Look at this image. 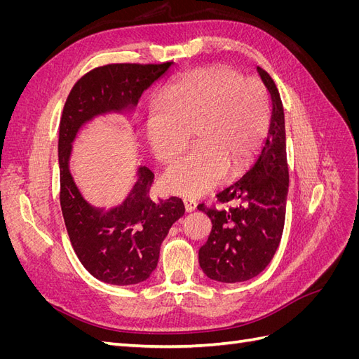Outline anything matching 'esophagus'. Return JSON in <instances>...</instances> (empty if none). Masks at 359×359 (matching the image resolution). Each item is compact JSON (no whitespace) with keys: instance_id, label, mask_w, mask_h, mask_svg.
I'll list each match as a JSON object with an SVG mask.
<instances>
[{"instance_id":"esophagus-1","label":"esophagus","mask_w":359,"mask_h":359,"mask_svg":"<svg viewBox=\"0 0 359 359\" xmlns=\"http://www.w3.org/2000/svg\"><path fill=\"white\" fill-rule=\"evenodd\" d=\"M184 206H186V211H187V212H191V211L196 210L198 203H196V201H194V199L187 198V199H184Z\"/></svg>"}]
</instances>
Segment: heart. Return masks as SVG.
<instances>
[{
  "label": "heart",
  "mask_w": 359,
  "mask_h": 359,
  "mask_svg": "<svg viewBox=\"0 0 359 359\" xmlns=\"http://www.w3.org/2000/svg\"><path fill=\"white\" fill-rule=\"evenodd\" d=\"M271 124V103L264 83L243 78L224 64L189 72L163 91L147 118V137L165 165L194 147L166 170L163 186L173 194L198 198L240 173L262 148Z\"/></svg>",
  "instance_id": "obj_1"
}]
</instances>
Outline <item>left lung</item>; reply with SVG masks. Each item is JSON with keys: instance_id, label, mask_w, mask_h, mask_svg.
<instances>
[{"instance_id": "obj_1", "label": "left lung", "mask_w": 359, "mask_h": 359, "mask_svg": "<svg viewBox=\"0 0 359 359\" xmlns=\"http://www.w3.org/2000/svg\"><path fill=\"white\" fill-rule=\"evenodd\" d=\"M257 72L273 100L265 147L241 180L217 194L220 203L235 202L236 206H198L212 223L208 241L199 248V265L206 277L222 283H238L262 273L277 252L285 227L289 168L283 103L273 78L260 67Z\"/></svg>"}]
</instances>
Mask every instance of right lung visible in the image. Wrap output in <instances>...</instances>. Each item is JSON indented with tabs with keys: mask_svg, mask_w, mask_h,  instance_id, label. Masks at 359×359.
<instances>
[{
	"mask_svg": "<svg viewBox=\"0 0 359 359\" xmlns=\"http://www.w3.org/2000/svg\"><path fill=\"white\" fill-rule=\"evenodd\" d=\"M172 62L106 64L74 83L60 121V203L72 247L97 280L116 286L137 285L156 269L160 245L170 226L184 215L180 198L149 196L154 173L142 166L127 199L111 211L94 208L76 187L69 170L72 142L82 124L107 112L132 109L142 93Z\"/></svg>",
	"mask_w": 359,
	"mask_h": 359,
	"instance_id": "1",
	"label": "right lung"
}]
</instances>
